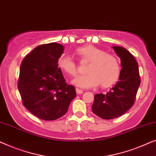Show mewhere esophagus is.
Returning <instances> with one entry per match:
<instances>
[{
	"label": "esophagus",
	"mask_w": 156,
	"mask_h": 156,
	"mask_svg": "<svg viewBox=\"0 0 156 156\" xmlns=\"http://www.w3.org/2000/svg\"><path fill=\"white\" fill-rule=\"evenodd\" d=\"M76 94H83V91L82 90V89L76 88Z\"/></svg>",
	"instance_id": "obj_1"
}]
</instances>
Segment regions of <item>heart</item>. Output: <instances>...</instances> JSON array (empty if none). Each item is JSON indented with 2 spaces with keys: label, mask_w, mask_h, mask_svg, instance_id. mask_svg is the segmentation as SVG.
I'll use <instances>...</instances> for the list:
<instances>
[{
  "label": "heart",
  "mask_w": 156,
  "mask_h": 156,
  "mask_svg": "<svg viewBox=\"0 0 156 156\" xmlns=\"http://www.w3.org/2000/svg\"><path fill=\"white\" fill-rule=\"evenodd\" d=\"M75 54L81 60L89 62V65L87 69L88 74L76 76L72 81L74 86L89 89L100 84L103 88H107L118 81L121 67L116 56L91 44L76 49ZM57 66L68 75L74 76L77 72L76 63L69 55H61L57 59Z\"/></svg>",
  "instance_id": "b5f03b06"
}]
</instances>
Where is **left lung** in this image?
<instances>
[{
  "label": "left lung",
  "mask_w": 156,
  "mask_h": 156,
  "mask_svg": "<svg viewBox=\"0 0 156 156\" xmlns=\"http://www.w3.org/2000/svg\"><path fill=\"white\" fill-rule=\"evenodd\" d=\"M121 59V74L118 82L106 94H97L91 107L93 113L104 119L122 116L133 106L140 84L138 65L126 49L113 46Z\"/></svg>",
  "instance_id": "left-lung-1"
}]
</instances>
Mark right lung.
I'll return each mask as SVG.
<instances>
[{
	"mask_svg": "<svg viewBox=\"0 0 156 156\" xmlns=\"http://www.w3.org/2000/svg\"><path fill=\"white\" fill-rule=\"evenodd\" d=\"M64 49L56 42L41 44L27 55L21 63L18 88L23 104L42 120L60 118L76 97L75 88L66 83L57 66Z\"/></svg>",
	"mask_w": 156,
	"mask_h": 156,
	"instance_id": "1",
	"label": "right lung"
}]
</instances>
